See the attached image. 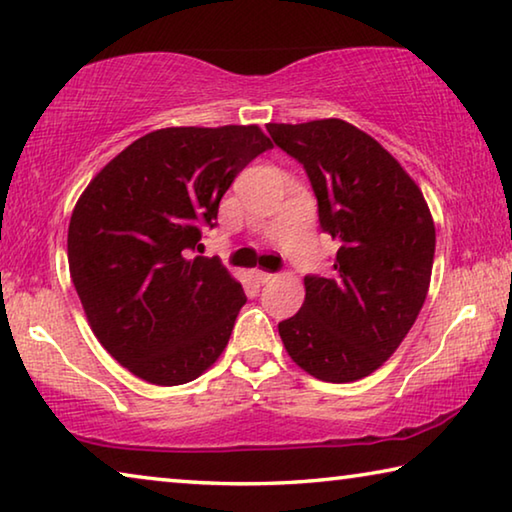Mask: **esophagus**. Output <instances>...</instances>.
<instances>
[{"instance_id": "esophagus-1", "label": "esophagus", "mask_w": 512, "mask_h": 512, "mask_svg": "<svg viewBox=\"0 0 512 512\" xmlns=\"http://www.w3.org/2000/svg\"><path fill=\"white\" fill-rule=\"evenodd\" d=\"M251 279H254L258 286H265V283H270L274 279V274L263 272V270H254V272H251Z\"/></svg>"}]
</instances>
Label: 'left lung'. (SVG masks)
I'll return each instance as SVG.
<instances>
[{
    "label": "left lung",
    "instance_id": "8db88e82",
    "mask_svg": "<svg viewBox=\"0 0 512 512\" xmlns=\"http://www.w3.org/2000/svg\"><path fill=\"white\" fill-rule=\"evenodd\" d=\"M267 131L304 165L320 229L340 242L329 276H304V304L279 322V335L315 379L358 381L392 356L422 311L435 254L429 206L404 167L345 120Z\"/></svg>",
    "mask_w": 512,
    "mask_h": 512
}]
</instances>
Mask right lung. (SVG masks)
<instances>
[{
    "instance_id": "add662e5",
    "label": "right lung",
    "mask_w": 512,
    "mask_h": 512,
    "mask_svg": "<svg viewBox=\"0 0 512 512\" xmlns=\"http://www.w3.org/2000/svg\"><path fill=\"white\" fill-rule=\"evenodd\" d=\"M272 149L251 127H172L117 154L74 206L67 261L97 340L142 381L181 385L231 338L245 292L220 258L195 256L224 192Z\"/></svg>"
}]
</instances>
